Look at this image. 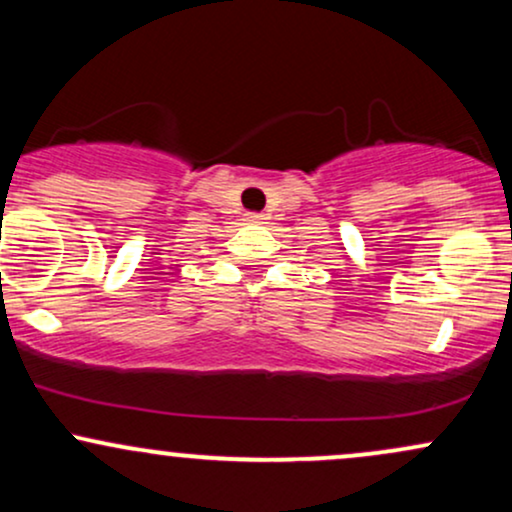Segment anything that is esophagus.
I'll use <instances>...</instances> for the list:
<instances>
[{
  "label": "esophagus",
  "instance_id": "34e87169",
  "mask_svg": "<svg viewBox=\"0 0 512 512\" xmlns=\"http://www.w3.org/2000/svg\"><path fill=\"white\" fill-rule=\"evenodd\" d=\"M245 221H248V223H260L262 221V214H255V211H250V214H245Z\"/></svg>",
  "mask_w": 512,
  "mask_h": 512
}]
</instances>
